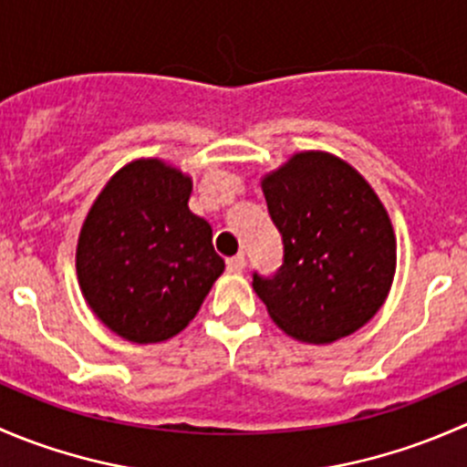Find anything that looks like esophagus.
<instances>
[{"label": "esophagus", "mask_w": 467, "mask_h": 467, "mask_svg": "<svg viewBox=\"0 0 467 467\" xmlns=\"http://www.w3.org/2000/svg\"><path fill=\"white\" fill-rule=\"evenodd\" d=\"M244 266H246V257H244V253H239V255L230 257V260H228V271L230 273H242Z\"/></svg>", "instance_id": "1"}]
</instances>
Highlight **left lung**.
<instances>
[{
	"label": "left lung",
	"mask_w": 467,
	"mask_h": 467,
	"mask_svg": "<svg viewBox=\"0 0 467 467\" xmlns=\"http://www.w3.org/2000/svg\"><path fill=\"white\" fill-rule=\"evenodd\" d=\"M285 257L253 289L273 323L305 343H332L378 314L395 273L389 212L357 169L323 150L296 153L262 181Z\"/></svg>",
	"instance_id": "obj_1"
}]
</instances>
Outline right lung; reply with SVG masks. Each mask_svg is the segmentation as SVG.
I'll list each match as a JSON object with an SVG mask.
<instances>
[{
  "mask_svg": "<svg viewBox=\"0 0 467 467\" xmlns=\"http://www.w3.org/2000/svg\"><path fill=\"white\" fill-rule=\"evenodd\" d=\"M190 194V176L149 158L121 167L89 207L77 246L78 285L99 321L126 341L176 337L223 273Z\"/></svg>",
  "mask_w": 467,
  "mask_h": 467,
  "instance_id": "add662e5",
  "label": "right lung"
}]
</instances>
